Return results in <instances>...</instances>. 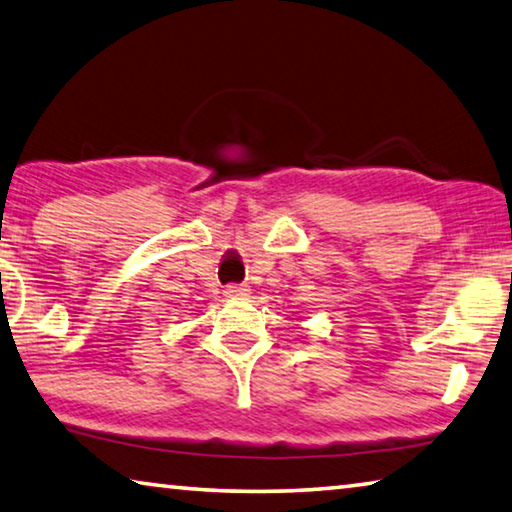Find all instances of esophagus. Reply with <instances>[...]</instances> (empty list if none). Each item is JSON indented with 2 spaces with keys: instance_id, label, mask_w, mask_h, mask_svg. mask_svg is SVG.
<instances>
[{
  "instance_id": "34e87169",
  "label": "esophagus",
  "mask_w": 512,
  "mask_h": 512,
  "mask_svg": "<svg viewBox=\"0 0 512 512\" xmlns=\"http://www.w3.org/2000/svg\"><path fill=\"white\" fill-rule=\"evenodd\" d=\"M225 296H248V287H244V284H228V287H225Z\"/></svg>"
}]
</instances>
